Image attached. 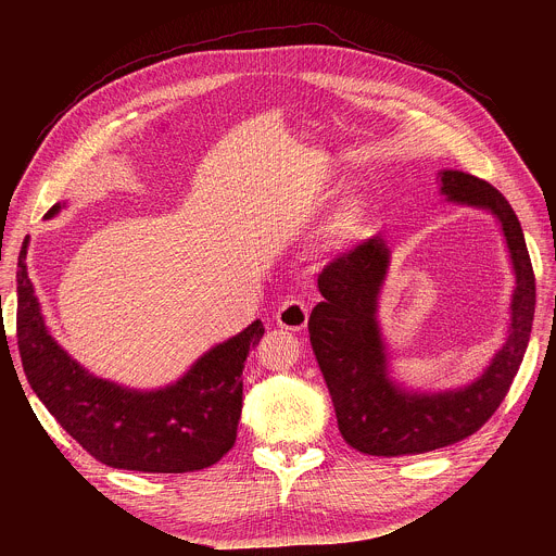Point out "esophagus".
Instances as JSON below:
<instances>
[{
	"label": "esophagus",
	"mask_w": 556,
	"mask_h": 556,
	"mask_svg": "<svg viewBox=\"0 0 556 556\" xmlns=\"http://www.w3.org/2000/svg\"><path fill=\"white\" fill-rule=\"evenodd\" d=\"M275 319H277L279 328L301 332L307 326V305L299 299L283 301L281 307L277 309V314H275Z\"/></svg>",
	"instance_id": "34e87169"
}]
</instances>
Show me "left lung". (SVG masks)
I'll return each instance as SVG.
<instances>
[{"instance_id":"8db88e82","label":"left lung","mask_w":556,"mask_h":556,"mask_svg":"<svg viewBox=\"0 0 556 556\" xmlns=\"http://www.w3.org/2000/svg\"><path fill=\"white\" fill-rule=\"evenodd\" d=\"M438 185L446 202L486 211L500 224L515 275L506 339L468 384L442 391L405 387L391 376L378 321L391 249L382 237H371L326 266L319 275L324 301L307 321L309 343L343 440L367 455H418L472 435L506 399L530 341L534 275L513 206L493 185L457 169H442Z\"/></svg>"}]
</instances>
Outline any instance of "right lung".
<instances>
[{
    "mask_svg": "<svg viewBox=\"0 0 556 556\" xmlns=\"http://www.w3.org/2000/svg\"><path fill=\"white\" fill-rule=\"evenodd\" d=\"M56 202L46 219L59 215ZM26 237L17 262V345L33 391L56 422L99 462L140 472H191L215 464L237 438L242 371L264 337L257 319L206 350L178 380L134 389L94 376L50 334L28 277Z\"/></svg>",
    "mask_w": 556,
    "mask_h": 556,
    "instance_id": "right-lung-1",
    "label": "right lung"
}]
</instances>
